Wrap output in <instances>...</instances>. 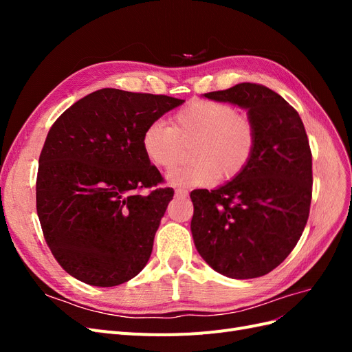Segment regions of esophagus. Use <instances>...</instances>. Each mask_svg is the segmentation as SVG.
Returning a JSON list of instances; mask_svg holds the SVG:
<instances>
[{
	"label": "esophagus",
	"mask_w": 352,
	"mask_h": 352,
	"mask_svg": "<svg viewBox=\"0 0 352 352\" xmlns=\"http://www.w3.org/2000/svg\"><path fill=\"white\" fill-rule=\"evenodd\" d=\"M175 195L176 197H186L188 195V190L185 188H176Z\"/></svg>",
	"instance_id": "obj_1"
}]
</instances>
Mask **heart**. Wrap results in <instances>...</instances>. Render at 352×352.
<instances>
[{
  "label": "heart",
  "mask_w": 352,
  "mask_h": 352,
  "mask_svg": "<svg viewBox=\"0 0 352 352\" xmlns=\"http://www.w3.org/2000/svg\"><path fill=\"white\" fill-rule=\"evenodd\" d=\"M180 141L192 142L194 163L175 167L166 179L172 185L210 186L221 179L242 173L257 145V132L248 116L229 104L197 100L177 111L173 126L163 120L148 123L142 133V150L151 164L172 167L180 153Z\"/></svg>",
  "instance_id": "heart-1"
}]
</instances>
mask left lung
Masks as SVG:
<instances>
[{
    "label": "left lung",
    "instance_id": "obj_1",
    "mask_svg": "<svg viewBox=\"0 0 352 352\" xmlns=\"http://www.w3.org/2000/svg\"><path fill=\"white\" fill-rule=\"evenodd\" d=\"M247 110L257 132L250 164L230 182L190 192L195 248L217 273L254 279L291 254L311 204V151L300 114L279 94L238 83L204 94Z\"/></svg>",
    "mask_w": 352,
    "mask_h": 352
}]
</instances>
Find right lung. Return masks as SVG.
Returning a JSON list of instances; mask_svg holds the SVG:
<instances>
[{
	"instance_id": "add662e5",
	"label": "right lung",
	"mask_w": 352,
	"mask_h": 352,
	"mask_svg": "<svg viewBox=\"0 0 352 352\" xmlns=\"http://www.w3.org/2000/svg\"><path fill=\"white\" fill-rule=\"evenodd\" d=\"M185 100L114 88L63 113L39 155L36 211L45 241L70 276L92 286L131 280L150 260L173 189L142 150L148 123Z\"/></svg>"
}]
</instances>
